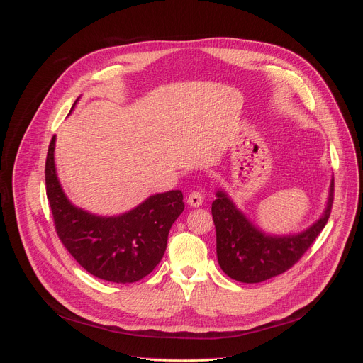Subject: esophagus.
Listing matches in <instances>:
<instances>
[{"instance_id": "esophagus-1", "label": "esophagus", "mask_w": 363, "mask_h": 363, "mask_svg": "<svg viewBox=\"0 0 363 363\" xmlns=\"http://www.w3.org/2000/svg\"><path fill=\"white\" fill-rule=\"evenodd\" d=\"M203 200H204V196L200 191H191V193L188 194V197H186V201H188V204L191 206V207L201 206Z\"/></svg>"}]
</instances>
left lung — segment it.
<instances>
[{
  "mask_svg": "<svg viewBox=\"0 0 363 363\" xmlns=\"http://www.w3.org/2000/svg\"><path fill=\"white\" fill-rule=\"evenodd\" d=\"M212 203L216 228V253L222 271L235 281L255 284L284 274L309 250L325 228L334 201V181L322 218L298 235L269 237L260 233L237 211L225 193L218 191Z\"/></svg>",
  "mask_w": 363,
  "mask_h": 363,
  "instance_id": "8db88e82",
  "label": "left lung"
}]
</instances>
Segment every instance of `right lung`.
Instances as JSON below:
<instances>
[{
  "label": "right lung",
  "instance_id": "1",
  "mask_svg": "<svg viewBox=\"0 0 363 363\" xmlns=\"http://www.w3.org/2000/svg\"><path fill=\"white\" fill-rule=\"evenodd\" d=\"M74 106V104H73ZM51 138L45 160V189L55 233L67 252L94 277L128 284L147 277L162 260L170 226L184 211L181 191L147 199L133 211L100 218L74 207L55 175Z\"/></svg>",
  "mask_w": 363,
  "mask_h": 363
}]
</instances>
